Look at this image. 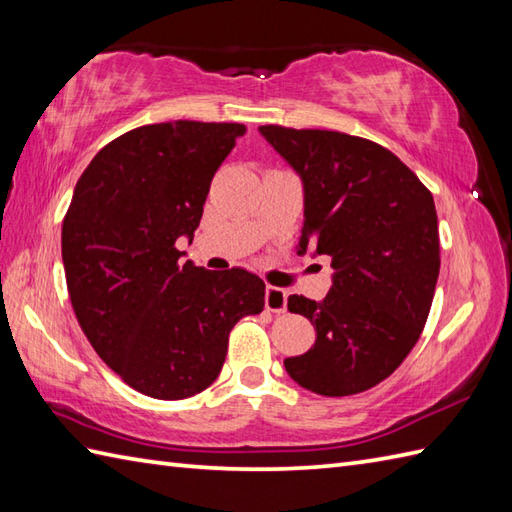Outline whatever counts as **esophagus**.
<instances>
[{
	"label": "esophagus",
	"mask_w": 512,
	"mask_h": 512,
	"mask_svg": "<svg viewBox=\"0 0 512 512\" xmlns=\"http://www.w3.org/2000/svg\"><path fill=\"white\" fill-rule=\"evenodd\" d=\"M264 303H266V310L268 312H286L288 306V295L284 288H275V286H268L266 288V295H264Z\"/></svg>",
	"instance_id": "esophagus-1"
}]
</instances>
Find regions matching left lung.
<instances>
[{
  "label": "left lung",
  "instance_id": "obj_1",
  "mask_svg": "<svg viewBox=\"0 0 512 512\" xmlns=\"http://www.w3.org/2000/svg\"><path fill=\"white\" fill-rule=\"evenodd\" d=\"M259 132L303 182L297 253L330 255L334 268L323 301L288 297L317 341L286 358V372L314 394H361L396 372L427 323L440 275L433 195L367 138L281 125Z\"/></svg>",
  "mask_w": 512,
  "mask_h": 512
}]
</instances>
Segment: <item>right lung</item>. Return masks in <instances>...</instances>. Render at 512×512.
Masks as SVG:
<instances>
[{"label":"right lung","instance_id":"obj_1","mask_svg":"<svg viewBox=\"0 0 512 512\" xmlns=\"http://www.w3.org/2000/svg\"><path fill=\"white\" fill-rule=\"evenodd\" d=\"M239 123L136 127L92 158L63 217L70 301L94 352L129 387L182 400L220 376L233 325L264 310L266 284L244 268L180 264Z\"/></svg>","mask_w":512,"mask_h":512}]
</instances>
